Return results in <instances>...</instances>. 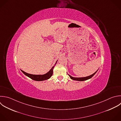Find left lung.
I'll use <instances>...</instances> for the list:
<instances>
[{
	"label": "left lung",
	"mask_w": 121,
	"mask_h": 121,
	"mask_svg": "<svg viewBox=\"0 0 121 121\" xmlns=\"http://www.w3.org/2000/svg\"><path fill=\"white\" fill-rule=\"evenodd\" d=\"M97 70L94 73H93V74L89 76H87V77H82V78H75V77H73L72 76H71L70 75H69V77L71 79H72V80H77V81H85V80H87L88 79H90L96 73V72L97 71Z\"/></svg>",
	"instance_id": "left-lung-1"
}]
</instances>
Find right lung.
<instances>
[{
    "label": "right lung",
    "mask_w": 121,
    "mask_h": 121,
    "mask_svg": "<svg viewBox=\"0 0 121 121\" xmlns=\"http://www.w3.org/2000/svg\"><path fill=\"white\" fill-rule=\"evenodd\" d=\"M57 62V61L56 62V63L55 65H56ZM54 66H55V65L52 67V68L50 70V71L49 72H48L47 73L43 74V75H33V74L27 73L23 71L21 69V70L25 75L28 77L32 79L33 80H34L35 81H43V80L48 79L52 77V76L53 74V69Z\"/></svg>",
    "instance_id": "right-lung-1"
}]
</instances>
